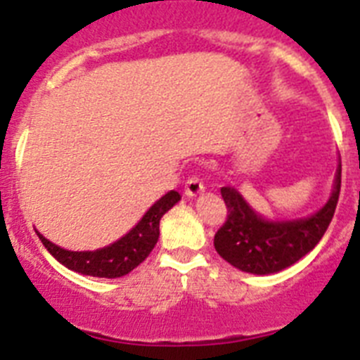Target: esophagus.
<instances>
[{"label":"esophagus","instance_id":"1","mask_svg":"<svg viewBox=\"0 0 360 360\" xmlns=\"http://www.w3.org/2000/svg\"><path fill=\"white\" fill-rule=\"evenodd\" d=\"M203 189H205V187H203L202 180L196 176H191L186 182L184 193H186V196H189V198H195V196H198L200 193H203Z\"/></svg>","mask_w":360,"mask_h":360}]
</instances>
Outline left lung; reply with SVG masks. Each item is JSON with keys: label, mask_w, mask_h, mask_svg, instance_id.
I'll list each match as a JSON object with an SVG mask.
<instances>
[{"label": "left lung", "mask_w": 360, "mask_h": 360, "mask_svg": "<svg viewBox=\"0 0 360 360\" xmlns=\"http://www.w3.org/2000/svg\"><path fill=\"white\" fill-rule=\"evenodd\" d=\"M341 193V165L323 209L308 218L269 221L249 207L232 187H221L227 219L214 234V249L232 266L250 274H274L307 256L324 236Z\"/></svg>", "instance_id": "left-lung-1"}]
</instances>
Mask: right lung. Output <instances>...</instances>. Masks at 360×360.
Listing matches in <instances>:
<instances>
[{
  "instance_id": "obj_1",
  "label": "right lung",
  "mask_w": 360,
  "mask_h": 360,
  "mask_svg": "<svg viewBox=\"0 0 360 360\" xmlns=\"http://www.w3.org/2000/svg\"><path fill=\"white\" fill-rule=\"evenodd\" d=\"M178 200H180V195L176 191H169L158 202L153 203L149 211L142 216L141 221L126 236L98 250L73 252V250L57 247L56 243L46 240L43 234L36 232L46 250L66 269L79 272V274L94 276V278H120V276L129 274L149 256L153 247L157 245L158 236H160V218L173 207Z\"/></svg>"
}]
</instances>
